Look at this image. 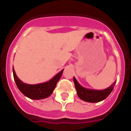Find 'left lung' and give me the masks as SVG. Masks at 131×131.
<instances>
[{"label":"left lung","instance_id":"8db88e82","mask_svg":"<svg viewBox=\"0 0 131 131\" xmlns=\"http://www.w3.org/2000/svg\"><path fill=\"white\" fill-rule=\"evenodd\" d=\"M73 82L77 91V96L83 101L91 103L98 102L106 99L112 92L116 83L114 82L110 86H109L104 90L98 91V90H92V89L83 87L79 83L75 77H73Z\"/></svg>","mask_w":131,"mask_h":131}]
</instances>
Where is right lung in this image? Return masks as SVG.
<instances>
[{
  "instance_id": "right-lung-1",
  "label": "right lung",
  "mask_w": 131,
  "mask_h": 131,
  "mask_svg": "<svg viewBox=\"0 0 131 131\" xmlns=\"http://www.w3.org/2000/svg\"><path fill=\"white\" fill-rule=\"evenodd\" d=\"M63 69L56 74L48 81L35 84H26L21 81L16 75L14 67L13 75L16 85L24 96L33 100H41L48 98L52 94L58 81L62 77Z\"/></svg>"
}]
</instances>
